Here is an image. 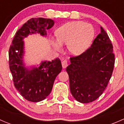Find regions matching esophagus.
Returning a JSON list of instances; mask_svg holds the SVG:
<instances>
[{"label":"esophagus","mask_w":124,"mask_h":124,"mask_svg":"<svg viewBox=\"0 0 124 124\" xmlns=\"http://www.w3.org/2000/svg\"><path fill=\"white\" fill-rule=\"evenodd\" d=\"M62 67H63V68H65L66 67H67V65H68V62H67V61H66V60H64V61H62Z\"/></svg>","instance_id":"esophagus-1"}]
</instances>
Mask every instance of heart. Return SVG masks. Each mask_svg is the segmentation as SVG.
Instances as JSON below:
<instances>
[{
    "instance_id": "b5f03b06",
    "label": "heart",
    "mask_w": 124,
    "mask_h": 124,
    "mask_svg": "<svg viewBox=\"0 0 124 124\" xmlns=\"http://www.w3.org/2000/svg\"><path fill=\"white\" fill-rule=\"evenodd\" d=\"M57 39L52 40L56 50L62 49V45H67L70 53L79 55L89 47L95 36L93 26L81 21L68 22L58 28L56 32Z\"/></svg>"
}]
</instances>
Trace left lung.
I'll list each match as a JSON object with an SVG mask.
<instances>
[{"label":"left lung","instance_id":"obj_1","mask_svg":"<svg viewBox=\"0 0 124 124\" xmlns=\"http://www.w3.org/2000/svg\"><path fill=\"white\" fill-rule=\"evenodd\" d=\"M100 29L91 47L79 56L71 57V64L66 68L71 94L82 103L92 102L102 94L114 68L113 45L106 31Z\"/></svg>","mask_w":124,"mask_h":124}]
</instances>
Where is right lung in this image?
<instances>
[{"mask_svg":"<svg viewBox=\"0 0 124 124\" xmlns=\"http://www.w3.org/2000/svg\"><path fill=\"white\" fill-rule=\"evenodd\" d=\"M54 21L50 18H32L18 30L9 50V65L14 86L27 101L39 102L50 93L56 76L62 70L59 58L44 61L38 67L28 69L24 67L23 39L29 35L39 33L46 37Z\"/></svg>","mask_w":124,"mask_h":124,"instance_id":"1","label":"right lung"}]
</instances>
